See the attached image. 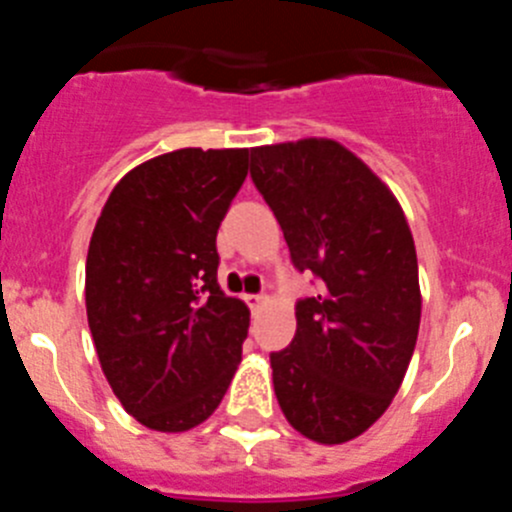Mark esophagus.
<instances>
[{"mask_svg":"<svg viewBox=\"0 0 512 512\" xmlns=\"http://www.w3.org/2000/svg\"><path fill=\"white\" fill-rule=\"evenodd\" d=\"M246 302L251 310H261L266 305V295H246Z\"/></svg>","mask_w":512,"mask_h":512,"instance_id":"1","label":"esophagus"}]
</instances>
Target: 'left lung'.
Returning a JSON list of instances; mask_svg holds the SVG:
<instances>
[{
    "instance_id": "obj_1",
    "label": "left lung",
    "mask_w": 512,
    "mask_h": 512,
    "mask_svg": "<svg viewBox=\"0 0 512 512\" xmlns=\"http://www.w3.org/2000/svg\"><path fill=\"white\" fill-rule=\"evenodd\" d=\"M251 179L284 230L292 264L320 279L297 302V333L271 354L289 425L346 443L390 408L420 325L418 256L392 189L330 138L251 148Z\"/></svg>"
}]
</instances>
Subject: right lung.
Instances as JSON below:
<instances>
[{
  "label": "right lung",
  "instance_id": "1",
  "mask_svg": "<svg viewBox=\"0 0 512 512\" xmlns=\"http://www.w3.org/2000/svg\"><path fill=\"white\" fill-rule=\"evenodd\" d=\"M248 148H179L135 166L102 207L87 253V318L102 372L140 425L184 433L220 405L248 307L217 284V228Z\"/></svg>",
  "mask_w": 512,
  "mask_h": 512
}]
</instances>
